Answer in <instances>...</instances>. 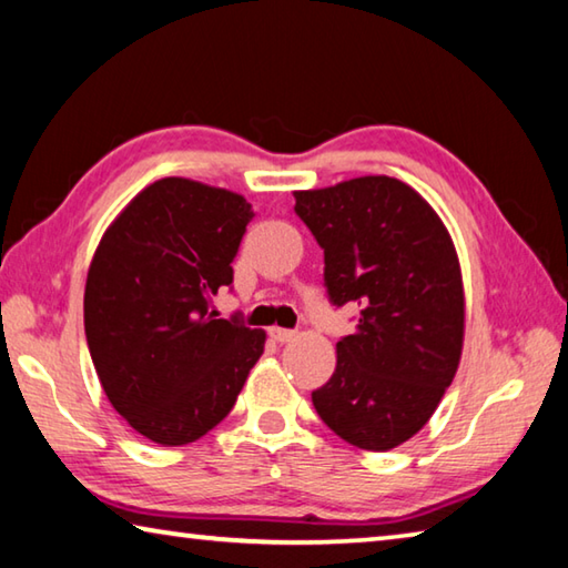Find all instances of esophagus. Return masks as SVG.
<instances>
[{
  "label": "esophagus",
  "mask_w": 568,
  "mask_h": 568,
  "mask_svg": "<svg viewBox=\"0 0 568 568\" xmlns=\"http://www.w3.org/2000/svg\"><path fill=\"white\" fill-rule=\"evenodd\" d=\"M268 336H272V339L278 342V344H286V342L296 339V332L294 329H278V326H274V329H268Z\"/></svg>",
  "instance_id": "obj_1"
}]
</instances>
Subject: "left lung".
Here are the masks:
<instances>
[{
  "instance_id": "obj_1",
  "label": "left lung",
  "mask_w": 568,
  "mask_h": 568,
  "mask_svg": "<svg viewBox=\"0 0 568 568\" xmlns=\"http://www.w3.org/2000/svg\"><path fill=\"white\" fill-rule=\"evenodd\" d=\"M294 212L324 248L329 302L359 306L336 342V369L312 392L329 429L386 452L429 422L459 366L464 292L442 219L392 176L296 192Z\"/></svg>"
}]
</instances>
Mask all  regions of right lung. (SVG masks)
<instances>
[{
	"label": "right lung",
	"mask_w": 568,
	"mask_h": 568,
	"mask_svg": "<svg viewBox=\"0 0 568 568\" xmlns=\"http://www.w3.org/2000/svg\"><path fill=\"white\" fill-rule=\"evenodd\" d=\"M252 216L244 196L166 176L97 246L84 290L89 354L114 409L154 444L212 432L264 352V332L209 310L234 282Z\"/></svg>",
	"instance_id": "right-lung-1"
}]
</instances>
